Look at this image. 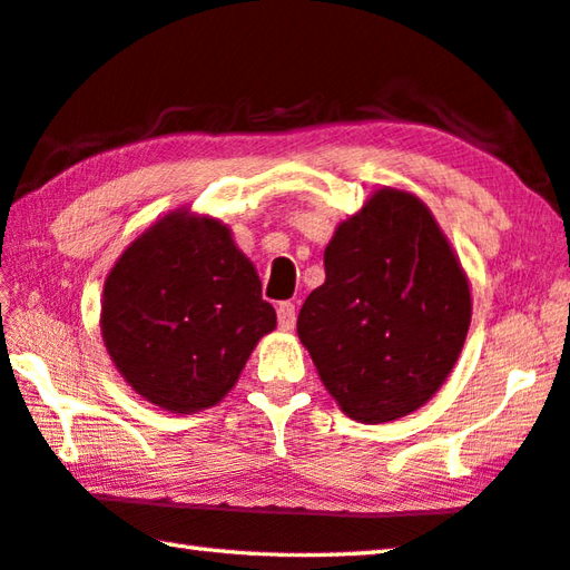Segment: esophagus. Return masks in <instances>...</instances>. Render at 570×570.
Instances as JSON below:
<instances>
[{"label": "esophagus", "instance_id": "1", "mask_svg": "<svg viewBox=\"0 0 570 570\" xmlns=\"http://www.w3.org/2000/svg\"><path fill=\"white\" fill-rule=\"evenodd\" d=\"M277 325L279 331L291 333L295 327V305L293 303H279L277 305Z\"/></svg>", "mask_w": 570, "mask_h": 570}]
</instances>
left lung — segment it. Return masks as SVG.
<instances>
[{
  "mask_svg": "<svg viewBox=\"0 0 570 570\" xmlns=\"http://www.w3.org/2000/svg\"><path fill=\"white\" fill-rule=\"evenodd\" d=\"M471 287L421 199L383 187L337 225L325 283L297 335L327 393L361 423H387L438 393L463 351Z\"/></svg>",
  "mask_w": 570,
  "mask_h": 570,
  "instance_id": "obj_1",
  "label": "left lung"
}]
</instances>
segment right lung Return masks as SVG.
<instances>
[{"label":"right lung","mask_w":570,"mask_h":570,"mask_svg":"<svg viewBox=\"0 0 570 570\" xmlns=\"http://www.w3.org/2000/svg\"><path fill=\"white\" fill-rule=\"evenodd\" d=\"M99 325L109 357L135 393L187 415L233 391L277 317L229 227L175 209L109 269Z\"/></svg>","instance_id":"1"}]
</instances>
